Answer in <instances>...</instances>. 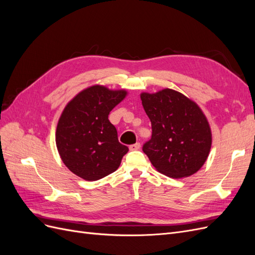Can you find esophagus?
<instances>
[{"mask_svg":"<svg viewBox=\"0 0 255 255\" xmlns=\"http://www.w3.org/2000/svg\"><path fill=\"white\" fill-rule=\"evenodd\" d=\"M140 149V143L139 142H136L132 145H129V150L130 151H136V150H139Z\"/></svg>","mask_w":255,"mask_h":255,"instance_id":"34e87169","label":"esophagus"}]
</instances>
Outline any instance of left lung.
<instances>
[{
	"label": "left lung",
	"mask_w": 255,
	"mask_h": 255,
	"mask_svg": "<svg viewBox=\"0 0 255 255\" xmlns=\"http://www.w3.org/2000/svg\"><path fill=\"white\" fill-rule=\"evenodd\" d=\"M140 99L152 125L151 139L142 146L151 164L172 179L200 170L211 151L212 130L199 105L170 88L141 92Z\"/></svg>",
	"instance_id": "8db88e82"
}]
</instances>
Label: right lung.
Listing matches in <instances>:
<instances>
[{"label": "right lung", "mask_w": 255, "mask_h": 255, "mask_svg": "<svg viewBox=\"0 0 255 255\" xmlns=\"http://www.w3.org/2000/svg\"><path fill=\"white\" fill-rule=\"evenodd\" d=\"M128 96L126 89L103 85L83 89L65 106L57 122L55 141L66 167L86 181L117 170L128 151L118 140L109 115Z\"/></svg>", "instance_id": "obj_1"}]
</instances>
